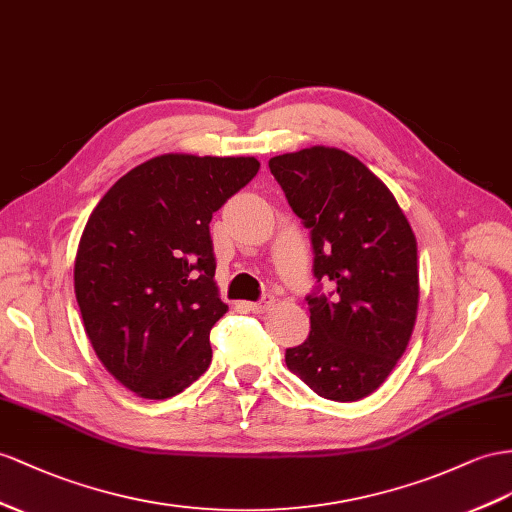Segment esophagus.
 <instances>
[{
    "label": "esophagus",
    "instance_id": "34e87169",
    "mask_svg": "<svg viewBox=\"0 0 512 512\" xmlns=\"http://www.w3.org/2000/svg\"><path fill=\"white\" fill-rule=\"evenodd\" d=\"M272 307H274V296H270V294L261 296L259 303H251V305H248V309H251L253 313H266V311H270Z\"/></svg>",
    "mask_w": 512,
    "mask_h": 512
}]
</instances>
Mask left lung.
<instances>
[{
	"instance_id": "left-lung-1",
	"label": "left lung",
	"mask_w": 512,
	"mask_h": 512,
	"mask_svg": "<svg viewBox=\"0 0 512 512\" xmlns=\"http://www.w3.org/2000/svg\"><path fill=\"white\" fill-rule=\"evenodd\" d=\"M268 166L311 231L313 274L331 285L307 298L311 333L287 348V368L326 400L368 398L396 368L415 326V233L385 183L342 149H300Z\"/></svg>"
}]
</instances>
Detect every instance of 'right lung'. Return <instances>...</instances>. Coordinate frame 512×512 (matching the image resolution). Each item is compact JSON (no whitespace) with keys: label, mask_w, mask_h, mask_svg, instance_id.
<instances>
[{"label":"right lung","mask_w":512,"mask_h":512,"mask_svg":"<svg viewBox=\"0 0 512 512\" xmlns=\"http://www.w3.org/2000/svg\"><path fill=\"white\" fill-rule=\"evenodd\" d=\"M259 170L255 157L164 153L131 168L90 214L75 255L86 335L116 381L166 400L212 363L225 316L209 222Z\"/></svg>","instance_id":"add662e5"}]
</instances>
